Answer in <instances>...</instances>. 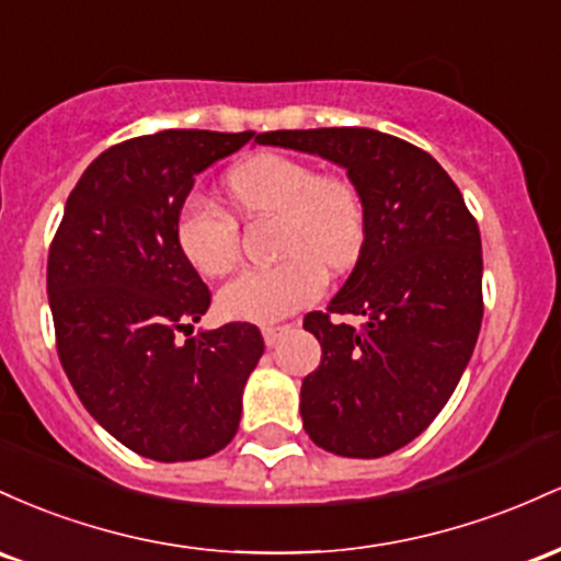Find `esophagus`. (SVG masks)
Masks as SVG:
<instances>
[{"label": "esophagus", "mask_w": 561, "mask_h": 561, "mask_svg": "<svg viewBox=\"0 0 561 561\" xmlns=\"http://www.w3.org/2000/svg\"><path fill=\"white\" fill-rule=\"evenodd\" d=\"M288 331H291V325H264L262 329L264 344H267V347H275V344H278V339Z\"/></svg>", "instance_id": "esophagus-1"}]
</instances>
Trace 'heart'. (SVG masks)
Wrapping results in <instances>:
<instances>
[{
    "label": "heart",
    "mask_w": 561,
    "mask_h": 561,
    "mask_svg": "<svg viewBox=\"0 0 561 561\" xmlns=\"http://www.w3.org/2000/svg\"><path fill=\"white\" fill-rule=\"evenodd\" d=\"M228 196L249 222L278 219L273 267L247 270L219 291L225 318H286L323 291V267L344 273L365 243V204L355 182L318 174L312 163L283 153H260L228 174ZM180 251L206 278H222L241 260V228L236 217L198 193L180 204Z\"/></svg>",
    "instance_id": "b5f03b06"
}]
</instances>
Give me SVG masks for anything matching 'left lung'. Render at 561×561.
<instances>
[{"mask_svg":"<svg viewBox=\"0 0 561 561\" xmlns=\"http://www.w3.org/2000/svg\"><path fill=\"white\" fill-rule=\"evenodd\" d=\"M262 145L347 169L365 204V243L325 312L305 329L323 347L301 381V421L318 448L381 458L437 419L482 325V241L461 191L426 150L365 127L280 129ZM331 313H363L360 330Z\"/></svg>","mask_w":561,"mask_h":561,"instance_id":"obj_1","label":"left lung"}]
</instances>
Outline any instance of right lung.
Masks as SVG:
<instances>
[{"mask_svg": "<svg viewBox=\"0 0 561 561\" xmlns=\"http://www.w3.org/2000/svg\"><path fill=\"white\" fill-rule=\"evenodd\" d=\"M251 137L163 129L113 145L81 174L49 247L47 294L62 370L92 419L153 461L222 450L264 352L251 323L191 336L211 294L174 232L198 174Z\"/></svg>", "mask_w": 561, "mask_h": 561, "instance_id": "right-lung-1", "label": "right lung"}]
</instances>
